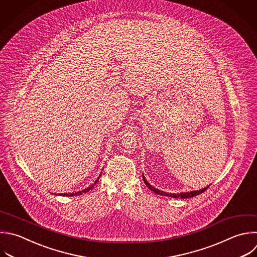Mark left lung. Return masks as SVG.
I'll return each mask as SVG.
<instances>
[{
	"label": "left lung",
	"instance_id": "left-lung-1",
	"mask_svg": "<svg viewBox=\"0 0 257 257\" xmlns=\"http://www.w3.org/2000/svg\"><path fill=\"white\" fill-rule=\"evenodd\" d=\"M143 179H144V182H145V184L147 185V187L150 189V190H152L153 192H155V193H157V194H159V195H163V196H168V197H173V198H182V199H187V198H191V197H194V196H197V195H200L201 193H203L204 191H206L207 190V188H209V186H207L206 188H204V189H201V190H199V191H191V192H185V193H177V194H171V193H166V192H163V191H161V190H158V189H156L155 187H153L150 183H148L147 182V180H146V178H145V176L143 175Z\"/></svg>",
	"mask_w": 257,
	"mask_h": 257
}]
</instances>
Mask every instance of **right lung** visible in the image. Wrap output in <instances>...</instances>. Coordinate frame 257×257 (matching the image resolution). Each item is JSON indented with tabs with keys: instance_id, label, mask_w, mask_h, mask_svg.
I'll use <instances>...</instances> for the list:
<instances>
[{
	"instance_id": "obj_1",
	"label": "right lung",
	"mask_w": 257,
	"mask_h": 257,
	"mask_svg": "<svg viewBox=\"0 0 257 257\" xmlns=\"http://www.w3.org/2000/svg\"><path fill=\"white\" fill-rule=\"evenodd\" d=\"M100 176H101V175H99V177L95 180V182H94L92 185H90L88 188H86V189H84V190H82V191H78V192H75V193H64V194H59V195H61V196H69V197H71V196H79V195H82L83 193L88 192L89 190H91V189L94 187V185L98 182V180H99Z\"/></svg>"
}]
</instances>
